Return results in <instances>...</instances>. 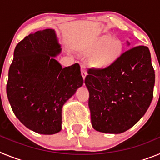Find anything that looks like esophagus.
<instances>
[{
	"mask_svg": "<svg viewBox=\"0 0 160 160\" xmlns=\"http://www.w3.org/2000/svg\"><path fill=\"white\" fill-rule=\"evenodd\" d=\"M81 72H82V76L83 79H85L86 76L87 75V72L86 70V66L83 64L81 65Z\"/></svg>",
	"mask_w": 160,
	"mask_h": 160,
	"instance_id": "esophagus-1",
	"label": "esophagus"
}]
</instances>
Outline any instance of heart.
Instances as JSON below:
<instances>
[{"label": "heart", "instance_id": "obj_1", "mask_svg": "<svg viewBox=\"0 0 160 160\" xmlns=\"http://www.w3.org/2000/svg\"><path fill=\"white\" fill-rule=\"evenodd\" d=\"M84 51L88 54L95 53L93 64L98 68L105 69L114 64L119 58L122 52V44L109 35H102L90 41L85 46Z\"/></svg>", "mask_w": 160, "mask_h": 160}]
</instances>
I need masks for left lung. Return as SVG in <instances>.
Here are the masks:
<instances>
[{
  "label": "left lung",
  "instance_id": "obj_1",
  "mask_svg": "<svg viewBox=\"0 0 160 160\" xmlns=\"http://www.w3.org/2000/svg\"><path fill=\"white\" fill-rule=\"evenodd\" d=\"M87 72L85 84L90 93L91 124L96 131L122 133L148 111L155 86V70L148 47L131 48L112 66L90 68Z\"/></svg>",
  "mask_w": 160,
  "mask_h": 160
}]
</instances>
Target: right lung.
Masks as SVG:
<instances>
[{"mask_svg":"<svg viewBox=\"0 0 160 160\" xmlns=\"http://www.w3.org/2000/svg\"><path fill=\"white\" fill-rule=\"evenodd\" d=\"M55 31H37L17 45L8 70L7 97L17 118L31 131L53 135L62 130V107L83 84L78 63L62 68Z\"/></svg>","mask_w":160,"mask_h":160,"instance_id":"add662e5","label":"right lung"}]
</instances>
